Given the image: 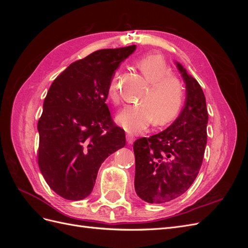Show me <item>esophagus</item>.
<instances>
[{
  "instance_id": "obj_1",
  "label": "esophagus",
  "mask_w": 248,
  "mask_h": 248,
  "mask_svg": "<svg viewBox=\"0 0 248 248\" xmlns=\"http://www.w3.org/2000/svg\"><path fill=\"white\" fill-rule=\"evenodd\" d=\"M126 140H127V144L131 145L132 142L134 141V138H133V136H131V134L127 133V134H126Z\"/></svg>"
}]
</instances>
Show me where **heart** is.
<instances>
[{
  "mask_svg": "<svg viewBox=\"0 0 248 248\" xmlns=\"http://www.w3.org/2000/svg\"><path fill=\"white\" fill-rule=\"evenodd\" d=\"M138 66L150 84L149 90L141 95L140 103L126 106L117 116V121L129 133H140L156 120V125L171 122L181 110L185 90L182 81L172 76L170 68L159 55H147L138 61ZM120 72L116 71L108 88V98L120 102Z\"/></svg>",
  "mask_w": 248,
  "mask_h": 248,
  "instance_id": "b5f03b06",
  "label": "heart"
}]
</instances>
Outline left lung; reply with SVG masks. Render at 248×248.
<instances>
[{"mask_svg":"<svg viewBox=\"0 0 248 248\" xmlns=\"http://www.w3.org/2000/svg\"><path fill=\"white\" fill-rule=\"evenodd\" d=\"M186 84V103L168 129L133 144L134 188L151 204H162L183 194L196 180L207 144L208 111L197 79L177 64Z\"/></svg>","mask_w":248,"mask_h":248,"instance_id":"1","label":"left lung"}]
</instances>
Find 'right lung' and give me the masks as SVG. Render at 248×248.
Masks as SVG:
<instances>
[{
	"label": "right lung",
	"mask_w": 248,
	"mask_h": 248,
	"mask_svg": "<svg viewBox=\"0 0 248 248\" xmlns=\"http://www.w3.org/2000/svg\"><path fill=\"white\" fill-rule=\"evenodd\" d=\"M136 46L96 50L70 64L52 81L38 121V164L60 197L87 198L106 158L126 144L125 131L107 106L108 88Z\"/></svg>",
	"instance_id": "add662e5"
}]
</instances>
